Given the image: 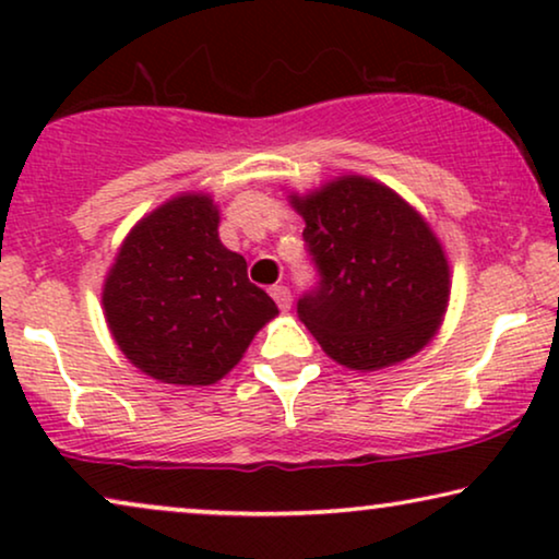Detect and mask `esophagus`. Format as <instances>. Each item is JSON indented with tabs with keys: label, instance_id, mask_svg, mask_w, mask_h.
<instances>
[{
	"label": "esophagus",
	"instance_id": "esophagus-1",
	"mask_svg": "<svg viewBox=\"0 0 559 559\" xmlns=\"http://www.w3.org/2000/svg\"><path fill=\"white\" fill-rule=\"evenodd\" d=\"M270 295L274 297V302H277L280 310H289V305H293V293L285 285H274L270 289Z\"/></svg>",
	"mask_w": 559,
	"mask_h": 559
}]
</instances>
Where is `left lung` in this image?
Wrapping results in <instances>:
<instances>
[{"instance_id":"8db88e82","label":"left lung","mask_w":559,"mask_h":559,"mask_svg":"<svg viewBox=\"0 0 559 559\" xmlns=\"http://www.w3.org/2000/svg\"><path fill=\"white\" fill-rule=\"evenodd\" d=\"M305 218L318 285L297 316L333 361L377 371L423 350L450 297V266L427 221L392 188L343 175L289 195Z\"/></svg>"}]
</instances>
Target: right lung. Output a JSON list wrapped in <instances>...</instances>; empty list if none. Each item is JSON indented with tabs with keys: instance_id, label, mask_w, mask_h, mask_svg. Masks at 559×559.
Wrapping results in <instances>:
<instances>
[{
	"instance_id": "right-lung-1",
	"label": "right lung",
	"mask_w": 559,
	"mask_h": 559,
	"mask_svg": "<svg viewBox=\"0 0 559 559\" xmlns=\"http://www.w3.org/2000/svg\"><path fill=\"white\" fill-rule=\"evenodd\" d=\"M104 316L129 361L165 384L224 379L277 305L218 239L211 195L186 193L144 216L104 282Z\"/></svg>"
}]
</instances>
